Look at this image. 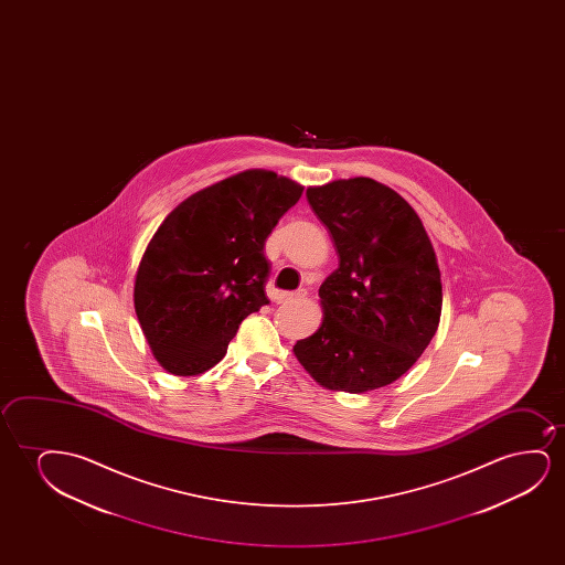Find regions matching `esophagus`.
I'll return each instance as SVG.
<instances>
[{
  "label": "esophagus",
  "instance_id": "1",
  "mask_svg": "<svg viewBox=\"0 0 565 565\" xmlns=\"http://www.w3.org/2000/svg\"><path fill=\"white\" fill-rule=\"evenodd\" d=\"M305 297H307V291H295V294L281 291V294L276 295V302L299 301V299H305Z\"/></svg>",
  "mask_w": 565,
  "mask_h": 565
}]
</instances>
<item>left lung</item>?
<instances>
[{"instance_id":"obj_1","label":"left lung","mask_w":565,"mask_h":565,"mask_svg":"<svg viewBox=\"0 0 565 565\" xmlns=\"http://www.w3.org/2000/svg\"><path fill=\"white\" fill-rule=\"evenodd\" d=\"M338 268L318 289L322 324L294 345L320 386L364 394L402 379L438 330L440 268L417 212L371 178L307 189Z\"/></svg>"}]
</instances>
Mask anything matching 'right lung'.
<instances>
[{
    "label": "right lung",
    "mask_w": 565,
    "mask_h": 565,
    "mask_svg": "<svg viewBox=\"0 0 565 565\" xmlns=\"http://www.w3.org/2000/svg\"><path fill=\"white\" fill-rule=\"evenodd\" d=\"M301 194L294 179L247 170L186 196L166 216L132 289L142 333L166 371H210L241 322L270 302L264 241Z\"/></svg>",
    "instance_id": "add662e5"
}]
</instances>
